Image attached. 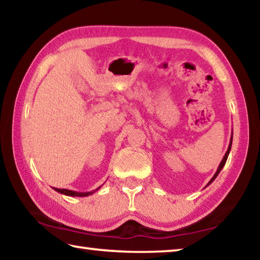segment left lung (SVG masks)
Segmentation results:
<instances>
[{"instance_id":"left-lung-1","label":"left lung","mask_w":260,"mask_h":260,"mask_svg":"<svg viewBox=\"0 0 260 260\" xmlns=\"http://www.w3.org/2000/svg\"><path fill=\"white\" fill-rule=\"evenodd\" d=\"M232 142H233V135H232V138H231V142H230V146H228V149H227V151H226V153H225V156H223V158H222V160H221V162H220L219 164V166H218V170H217V172L214 173V175L212 177V179L210 180L209 181V183H208V186L210 183H212L213 181H214V179L218 177V174L220 173V171L222 170V167L225 166V164H226V160H227V158H228V155H230V151H231V148H232Z\"/></svg>"}]
</instances>
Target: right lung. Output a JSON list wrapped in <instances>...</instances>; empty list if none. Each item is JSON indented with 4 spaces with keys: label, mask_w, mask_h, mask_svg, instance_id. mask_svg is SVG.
<instances>
[{
    "label": "right lung",
    "mask_w": 260,
    "mask_h": 260,
    "mask_svg": "<svg viewBox=\"0 0 260 260\" xmlns=\"http://www.w3.org/2000/svg\"><path fill=\"white\" fill-rule=\"evenodd\" d=\"M102 187V186H101ZM96 188L95 190H91V191H86V192H80V191H74V190H69V189H59V188H54L57 192L59 193H63V195H67V196H72V197H83V196H89L91 193H94L95 191H98L99 189L101 188Z\"/></svg>",
    "instance_id": "right-lung-1"
}]
</instances>
